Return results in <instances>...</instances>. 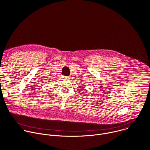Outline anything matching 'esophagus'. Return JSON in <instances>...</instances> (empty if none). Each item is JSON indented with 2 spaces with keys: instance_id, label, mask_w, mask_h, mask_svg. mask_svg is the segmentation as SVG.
<instances>
[{
  "instance_id": "1",
  "label": "esophagus",
  "mask_w": 150,
  "mask_h": 150,
  "mask_svg": "<svg viewBox=\"0 0 150 150\" xmlns=\"http://www.w3.org/2000/svg\"><path fill=\"white\" fill-rule=\"evenodd\" d=\"M64 79H69V76H64Z\"/></svg>"
}]
</instances>
